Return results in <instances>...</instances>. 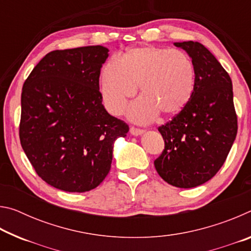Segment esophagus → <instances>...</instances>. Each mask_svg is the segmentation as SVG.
<instances>
[{
  "label": "esophagus",
  "instance_id": "34e87169",
  "mask_svg": "<svg viewBox=\"0 0 251 251\" xmlns=\"http://www.w3.org/2000/svg\"><path fill=\"white\" fill-rule=\"evenodd\" d=\"M129 131H130V134H131V135H134V136H139V135L144 134V129L136 128V127H134V126H131V127H130Z\"/></svg>",
  "mask_w": 251,
  "mask_h": 251
}]
</instances>
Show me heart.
Returning a JSON list of instances; mask_svg holds the SVG:
<instances>
[{
	"label": "heart",
	"mask_w": 251,
	"mask_h": 251,
	"mask_svg": "<svg viewBox=\"0 0 251 251\" xmlns=\"http://www.w3.org/2000/svg\"><path fill=\"white\" fill-rule=\"evenodd\" d=\"M138 85L143 97L130 105V120L146 123L157 113L175 115L193 94L192 58L181 50L151 45L130 49L122 59L110 58L100 75V94L108 112L120 115L127 100L136 94Z\"/></svg>",
	"instance_id": "b5f03b06"
}]
</instances>
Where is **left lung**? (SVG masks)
Instances as JSON below:
<instances>
[{
	"label": "left lung",
	"mask_w": 251,
	"mask_h": 251,
	"mask_svg": "<svg viewBox=\"0 0 251 251\" xmlns=\"http://www.w3.org/2000/svg\"><path fill=\"white\" fill-rule=\"evenodd\" d=\"M195 66L192 97L176 116L158 127L165 148L154 165L158 175L179 188H193L214 177L237 135L230 76L198 42L174 43Z\"/></svg>",
	"instance_id": "obj_1"
}]
</instances>
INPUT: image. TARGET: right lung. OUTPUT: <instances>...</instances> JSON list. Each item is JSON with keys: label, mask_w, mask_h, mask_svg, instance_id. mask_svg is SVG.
<instances>
[{"label": "right lung", "mask_w": 251, "mask_h": 251, "mask_svg": "<svg viewBox=\"0 0 251 251\" xmlns=\"http://www.w3.org/2000/svg\"><path fill=\"white\" fill-rule=\"evenodd\" d=\"M108 57L100 45L46 54L24 82L20 141L37 175L69 193L96 188L128 125L101 104L100 75Z\"/></svg>", "instance_id": "1"}]
</instances>
